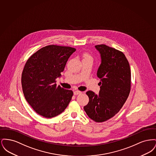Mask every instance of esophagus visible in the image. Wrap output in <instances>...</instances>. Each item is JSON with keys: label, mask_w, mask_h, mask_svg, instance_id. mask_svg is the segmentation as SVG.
<instances>
[{"label": "esophagus", "mask_w": 156, "mask_h": 156, "mask_svg": "<svg viewBox=\"0 0 156 156\" xmlns=\"http://www.w3.org/2000/svg\"><path fill=\"white\" fill-rule=\"evenodd\" d=\"M80 94H81V92L80 91V90H76L74 91V95H77Z\"/></svg>", "instance_id": "obj_1"}]
</instances>
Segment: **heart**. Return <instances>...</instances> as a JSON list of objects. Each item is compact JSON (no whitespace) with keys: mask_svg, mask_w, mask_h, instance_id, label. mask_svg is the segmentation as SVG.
<instances>
[{"mask_svg":"<svg viewBox=\"0 0 156 156\" xmlns=\"http://www.w3.org/2000/svg\"><path fill=\"white\" fill-rule=\"evenodd\" d=\"M83 57H84V58H89V59H92L91 57L88 54H85L83 55Z\"/></svg>","mask_w":156,"mask_h":156,"instance_id":"obj_1","label":"heart"}]
</instances>
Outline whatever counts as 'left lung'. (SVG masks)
I'll list each match as a JSON object with an SVG mask.
<instances>
[{
	"label": "left lung",
	"mask_w": 156,
	"mask_h": 156,
	"mask_svg": "<svg viewBox=\"0 0 156 156\" xmlns=\"http://www.w3.org/2000/svg\"><path fill=\"white\" fill-rule=\"evenodd\" d=\"M101 63L97 71L101 79L99 94L89 90V102L83 107L90 119L103 122L119 112L129 97L131 87V73L125 54L105 44L97 45Z\"/></svg>",
	"instance_id": "obj_1"
}]
</instances>
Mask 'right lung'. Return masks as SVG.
<instances>
[{"mask_svg": "<svg viewBox=\"0 0 156 156\" xmlns=\"http://www.w3.org/2000/svg\"><path fill=\"white\" fill-rule=\"evenodd\" d=\"M76 49L50 45L41 48L27 61L22 74L24 97L40 115L51 118L61 113L70 102L73 92L58 87L59 78Z\"/></svg>", "mask_w": 156, "mask_h": 156, "instance_id": "1", "label": "right lung"}]
</instances>
